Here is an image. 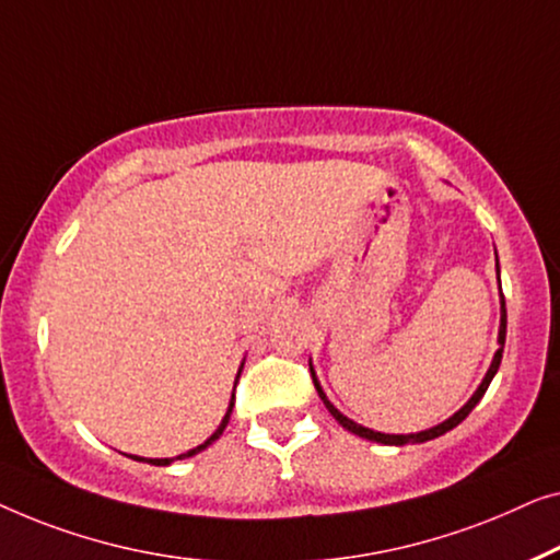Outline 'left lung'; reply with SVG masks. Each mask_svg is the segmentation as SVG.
<instances>
[{
    "instance_id": "8db88e82",
    "label": "left lung",
    "mask_w": 560,
    "mask_h": 560,
    "mask_svg": "<svg viewBox=\"0 0 560 560\" xmlns=\"http://www.w3.org/2000/svg\"><path fill=\"white\" fill-rule=\"evenodd\" d=\"M498 279H500V264H498ZM505 335H508V310H505V296H502V291H500V332H498V345H500V348H498V352H494V358H492V362H490V368H487L482 383L477 385V390L471 393V398H469L467 404H464L454 416H448L446 421H441V423H436V427H431V429H427V431H416V434H383V431H373V429H368V427H360V423L348 419V416L340 413V411H337V408L332 406V400H329L327 393L322 390V385H319V381H317V373H314L312 360H310V373H312L314 388H317L322 404L327 406V411L335 416V421L340 423L342 429H348L350 434L362 436V439H368V441H377V444H385V446L423 444V441H431V439H436V436H441V434H446V431H452L454 427H459V423L471 413V408H475V406L479 404V400H482V396L487 393V388H490L492 377H494V373H498V368H500V362H502V350H505Z\"/></svg>"
}]
</instances>
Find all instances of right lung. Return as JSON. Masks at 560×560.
<instances>
[{"label": "right lung", "mask_w": 560, "mask_h": 560, "mask_svg": "<svg viewBox=\"0 0 560 560\" xmlns=\"http://www.w3.org/2000/svg\"><path fill=\"white\" fill-rule=\"evenodd\" d=\"M241 370H243V362H241V368H238V375H235V385H238V377H241ZM235 390V388H233ZM233 404H235V393L231 396V404H228V411H225V416H223V421H220V427L212 431V434L202 441L200 446H195V448H190V452H185V454H179V456H175V459H190V456H195V454H200L202 448H208L212 441H218L220 439V434H223L225 431V427H228V421H231V413H233ZM133 459L137 462H149V464H154V467H170L172 462L175 459H144V456H133Z\"/></svg>", "instance_id": "right-lung-1"}]
</instances>
